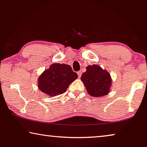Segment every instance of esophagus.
<instances>
[{"mask_svg":"<svg viewBox=\"0 0 147 147\" xmlns=\"http://www.w3.org/2000/svg\"><path fill=\"white\" fill-rule=\"evenodd\" d=\"M77 74H78V78H80L81 75H82V72H81V71H78V72H77Z\"/></svg>","mask_w":147,"mask_h":147,"instance_id":"1","label":"esophagus"}]
</instances>
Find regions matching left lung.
I'll use <instances>...</instances> for the list:
<instances>
[{"mask_svg":"<svg viewBox=\"0 0 147 147\" xmlns=\"http://www.w3.org/2000/svg\"><path fill=\"white\" fill-rule=\"evenodd\" d=\"M80 79L84 83L88 93L93 97L104 96L110 91V74L98 65H88Z\"/></svg>","mask_w":147,"mask_h":147,"instance_id":"1","label":"left lung"}]
</instances>
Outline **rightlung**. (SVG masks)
<instances>
[{
	"mask_svg": "<svg viewBox=\"0 0 147 147\" xmlns=\"http://www.w3.org/2000/svg\"><path fill=\"white\" fill-rule=\"evenodd\" d=\"M77 78V74L70 65L54 63L39 76L38 88L45 94L55 96L65 93Z\"/></svg>",
	"mask_w": 147,
	"mask_h": 147,
	"instance_id": "add662e5",
	"label": "right lung"
}]
</instances>
